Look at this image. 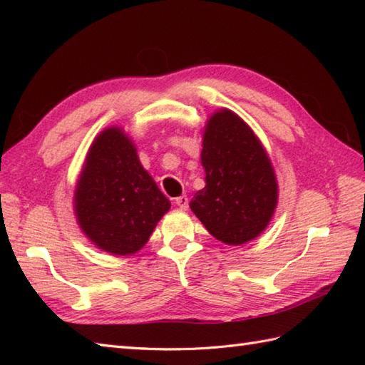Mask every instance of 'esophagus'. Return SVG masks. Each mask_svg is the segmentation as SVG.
<instances>
[{
	"label": "esophagus",
	"instance_id": "1",
	"mask_svg": "<svg viewBox=\"0 0 365 365\" xmlns=\"http://www.w3.org/2000/svg\"><path fill=\"white\" fill-rule=\"evenodd\" d=\"M175 204L180 207V210H187L188 208V197L187 196H178V197H175Z\"/></svg>",
	"mask_w": 365,
	"mask_h": 365
}]
</instances>
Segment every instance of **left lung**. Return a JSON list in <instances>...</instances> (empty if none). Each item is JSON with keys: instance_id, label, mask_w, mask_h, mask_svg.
<instances>
[{"instance_id": "obj_1", "label": "left lung", "mask_w": 365, "mask_h": 365, "mask_svg": "<svg viewBox=\"0 0 365 365\" xmlns=\"http://www.w3.org/2000/svg\"><path fill=\"white\" fill-rule=\"evenodd\" d=\"M205 187L190 207L210 234L245 245L267 229L277 205V180L260 139L230 110L207 120L202 138Z\"/></svg>"}]
</instances>
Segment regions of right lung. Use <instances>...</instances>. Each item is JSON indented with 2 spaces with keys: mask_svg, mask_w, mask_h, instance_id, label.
I'll return each instance as SVG.
<instances>
[{
  "mask_svg": "<svg viewBox=\"0 0 365 365\" xmlns=\"http://www.w3.org/2000/svg\"><path fill=\"white\" fill-rule=\"evenodd\" d=\"M73 208L83 234L113 255L138 252L169 208L122 128L110 127L89 147Z\"/></svg>",
  "mask_w": 365,
  "mask_h": 365,
  "instance_id": "obj_1",
  "label": "right lung"
}]
</instances>
